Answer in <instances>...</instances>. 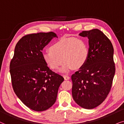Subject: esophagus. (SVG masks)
Wrapping results in <instances>:
<instances>
[{
	"instance_id": "obj_1",
	"label": "esophagus",
	"mask_w": 124,
	"mask_h": 124,
	"mask_svg": "<svg viewBox=\"0 0 124 124\" xmlns=\"http://www.w3.org/2000/svg\"><path fill=\"white\" fill-rule=\"evenodd\" d=\"M63 77L64 78V79H65V80H69V79H70V77L66 75H64Z\"/></svg>"
}]
</instances>
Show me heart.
Listing matches in <instances>:
<instances>
[{"instance_id":"heart-1","label":"heart","mask_w":124,"mask_h":124,"mask_svg":"<svg viewBox=\"0 0 124 124\" xmlns=\"http://www.w3.org/2000/svg\"><path fill=\"white\" fill-rule=\"evenodd\" d=\"M89 50L86 42L76 37L63 38L53 43L42 54L46 65L53 70H57L64 61L59 70L61 73H68L72 69H79L86 63Z\"/></svg>"}]
</instances>
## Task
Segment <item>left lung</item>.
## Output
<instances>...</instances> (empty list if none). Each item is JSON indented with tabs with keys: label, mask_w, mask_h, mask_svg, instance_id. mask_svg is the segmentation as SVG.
Returning a JSON list of instances; mask_svg holds the SVG:
<instances>
[{
	"label": "left lung",
	"mask_w": 124,
	"mask_h": 124,
	"mask_svg": "<svg viewBox=\"0 0 124 124\" xmlns=\"http://www.w3.org/2000/svg\"><path fill=\"white\" fill-rule=\"evenodd\" d=\"M88 39L86 63L71 76L72 95L82 108L91 109L104 101L109 93L115 74L113 47L108 37L98 29L79 34Z\"/></svg>",
	"instance_id": "1"
}]
</instances>
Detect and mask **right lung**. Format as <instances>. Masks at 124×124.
I'll return each instance as SVG.
<instances>
[{
    "label": "right lung",
    "instance_id": "right-lung-1",
    "mask_svg": "<svg viewBox=\"0 0 124 124\" xmlns=\"http://www.w3.org/2000/svg\"><path fill=\"white\" fill-rule=\"evenodd\" d=\"M55 33H37L23 37L16 44L9 71L15 93L29 108L47 110L55 103L62 76L50 70L42 59L44 47Z\"/></svg>",
    "mask_w": 124,
    "mask_h": 124
}]
</instances>
